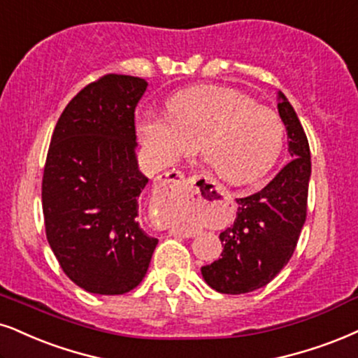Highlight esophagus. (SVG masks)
I'll return each mask as SVG.
<instances>
[{"mask_svg":"<svg viewBox=\"0 0 358 358\" xmlns=\"http://www.w3.org/2000/svg\"><path fill=\"white\" fill-rule=\"evenodd\" d=\"M159 179H161L162 186H166V184H169V182H184V180H186V178H184V174L180 171H167L166 174H162ZM192 201H202V199L199 196H196V197H192ZM171 234H179V236H182V237H192L194 236V232H187V231L186 232H179V231H174V229H171Z\"/></svg>","mask_w":358,"mask_h":358,"instance_id":"34e87169","label":"esophagus"}]
</instances>
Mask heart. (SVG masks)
I'll return each instance as SVG.
<instances>
[{
    "label": "heart",
    "mask_w": 358,
    "mask_h": 358,
    "mask_svg": "<svg viewBox=\"0 0 358 358\" xmlns=\"http://www.w3.org/2000/svg\"><path fill=\"white\" fill-rule=\"evenodd\" d=\"M167 113L145 114L138 122L141 143L157 166L189 156L199 143L202 161L215 178L242 186L264 178L284 149L285 126L279 114L232 87L180 91Z\"/></svg>",
    "instance_id": "1"
}]
</instances>
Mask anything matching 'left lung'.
Listing matches in <instances>:
<instances>
[{"label":"left lung","instance_id":"8db88e82","mask_svg":"<svg viewBox=\"0 0 358 358\" xmlns=\"http://www.w3.org/2000/svg\"><path fill=\"white\" fill-rule=\"evenodd\" d=\"M292 161L262 191L237 199V217L220 232L222 257L201 268L206 284L220 294H247L267 285L287 266L307 217L310 148L292 104L279 91Z\"/></svg>","mask_w":358,"mask_h":358}]
</instances>
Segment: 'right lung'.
<instances>
[{"label":"right lung","instance_id":"right-lung-1","mask_svg":"<svg viewBox=\"0 0 358 358\" xmlns=\"http://www.w3.org/2000/svg\"><path fill=\"white\" fill-rule=\"evenodd\" d=\"M148 83L106 74L66 106L43 174L46 237L66 275L86 292L121 295L141 284L156 237L139 226L148 178L136 157L134 111Z\"/></svg>","mask_w":358,"mask_h":358}]
</instances>
